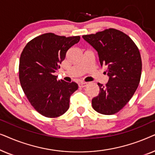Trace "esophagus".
<instances>
[{
	"mask_svg": "<svg viewBox=\"0 0 155 155\" xmlns=\"http://www.w3.org/2000/svg\"><path fill=\"white\" fill-rule=\"evenodd\" d=\"M78 85H79L80 87H86L87 85V83L85 82H81L78 84Z\"/></svg>",
	"mask_w": 155,
	"mask_h": 155,
	"instance_id": "1",
	"label": "esophagus"
}]
</instances>
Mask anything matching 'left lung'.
I'll return each mask as SVG.
<instances>
[{
  "label": "left lung",
  "mask_w": 155,
  "mask_h": 155,
  "mask_svg": "<svg viewBox=\"0 0 155 155\" xmlns=\"http://www.w3.org/2000/svg\"><path fill=\"white\" fill-rule=\"evenodd\" d=\"M82 38L97 51L101 66L109 77L105 85L97 83L99 93L92 100L99 114L117 113L130 101L140 83L142 60L138 48L126 34L110 28Z\"/></svg>",
  "instance_id": "obj_1"
}]
</instances>
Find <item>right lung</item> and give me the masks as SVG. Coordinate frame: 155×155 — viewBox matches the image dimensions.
<instances>
[{"mask_svg":"<svg viewBox=\"0 0 155 155\" xmlns=\"http://www.w3.org/2000/svg\"><path fill=\"white\" fill-rule=\"evenodd\" d=\"M80 39V36L65 37L46 33L29 41L21 54V87L31 105L45 117L65 114L69 109L70 97L78 90L77 83L57 80L54 73L60 68L68 50Z\"/></svg>","mask_w":155,"mask_h":155,"instance_id":"right-lung-1","label":"right lung"}]
</instances>
